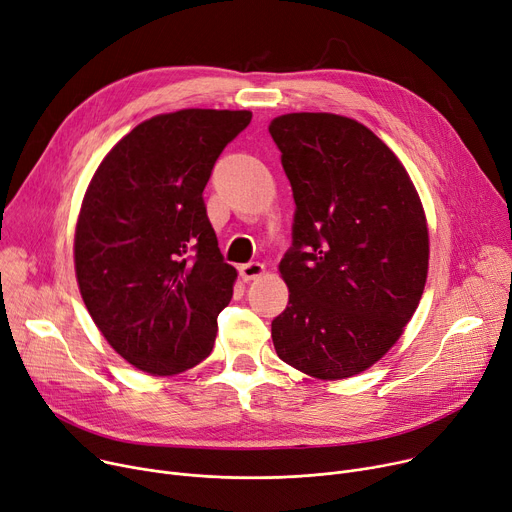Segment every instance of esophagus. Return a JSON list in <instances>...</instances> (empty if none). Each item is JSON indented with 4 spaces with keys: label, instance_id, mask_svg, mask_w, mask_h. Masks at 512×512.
Instances as JSON below:
<instances>
[{
    "label": "esophagus",
    "instance_id": "1",
    "mask_svg": "<svg viewBox=\"0 0 512 512\" xmlns=\"http://www.w3.org/2000/svg\"><path fill=\"white\" fill-rule=\"evenodd\" d=\"M263 271H265V265L259 263V261H249V263L238 267V274H241V278H243L245 282L259 278V276L263 274Z\"/></svg>",
    "mask_w": 512,
    "mask_h": 512
}]
</instances>
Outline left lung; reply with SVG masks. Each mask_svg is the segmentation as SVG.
<instances>
[{
    "label": "left lung",
    "instance_id": "1",
    "mask_svg": "<svg viewBox=\"0 0 512 512\" xmlns=\"http://www.w3.org/2000/svg\"><path fill=\"white\" fill-rule=\"evenodd\" d=\"M296 212L280 261L290 300L271 321L278 356L317 379L377 362L418 309L428 274L420 197L362 123L329 113L271 121Z\"/></svg>",
    "mask_w": 512,
    "mask_h": 512
}]
</instances>
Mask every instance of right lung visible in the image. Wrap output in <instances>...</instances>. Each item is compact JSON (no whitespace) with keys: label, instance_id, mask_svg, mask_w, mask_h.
I'll use <instances>...</instances> for the list:
<instances>
[{"label":"right lung","instance_id":"1","mask_svg":"<svg viewBox=\"0 0 512 512\" xmlns=\"http://www.w3.org/2000/svg\"><path fill=\"white\" fill-rule=\"evenodd\" d=\"M249 111L185 109L131 129L94 173L76 226L86 309L129 364L158 377L208 358L236 269L203 189Z\"/></svg>","mask_w":512,"mask_h":512}]
</instances>
